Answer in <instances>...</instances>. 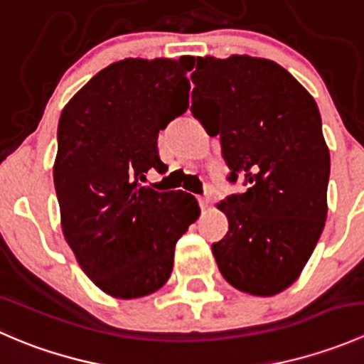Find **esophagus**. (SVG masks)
Listing matches in <instances>:
<instances>
[{
	"instance_id": "1",
	"label": "esophagus",
	"mask_w": 364,
	"mask_h": 364,
	"mask_svg": "<svg viewBox=\"0 0 364 364\" xmlns=\"http://www.w3.org/2000/svg\"><path fill=\"white\" fill-rule=\"evenodd\" d=\"M199 205H200V209H205L209 205V197L208 196H203V197H199Z\"/></svg>"
}]
</instances>
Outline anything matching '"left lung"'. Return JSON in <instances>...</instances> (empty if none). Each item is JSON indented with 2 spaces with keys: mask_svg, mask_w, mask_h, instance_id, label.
I'll list each match as a JSON object with an SVG mask.
<instances>
[{
  "mask_svg": "<svg viewBox=\"0 0 364 364\" xmlns=\"http://www.w3.org/2000/svg\"><path fill=\"white\" fill-rule=\"evenodd\" d=\"M192 114L220 135L229 183L218 208L229 230L213 243L222 277L253 296L294 284L328 216L329 149L314 97L280 65L250 56L197 58Z\"/></svg>",
  "mask_w": 364,
  "mask_h": 364,
  "instance_id": "8db88e82",
  "label": "left lung"
}]
</instances>
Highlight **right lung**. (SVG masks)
Masks as SVG:
<instances>
[{
  "mask_svg": "<svg viewBox=\"0 0 364 364\" xmlns=\"http://www.w3.org/2000/svg\"><path fill=\"white\" fill-rule=\"evenodd\" d=\"M193 65V56L117 61L61 112L53 174L65 240L91 282L114 297L159 291L176 243L199 218L190 193L139 183L149 168L164 171L156 139L188 109Z\"/></svg>",
  "mask_w": 364,
  "mask_h": 364,
  "instance_id": "add662e5",
  "label": "right lung"
}]
</instances>
